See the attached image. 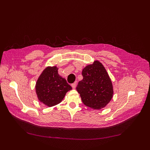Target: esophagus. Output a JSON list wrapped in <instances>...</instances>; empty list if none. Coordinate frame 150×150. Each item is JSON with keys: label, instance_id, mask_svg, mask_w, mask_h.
Wrapping results in <instances>:
<instances>
[{"label": "esophagus", "instance_id": "34e87169", "mask_svg": "<svg viewBox=\"0 0 150 150\" xmlns=\"http://www.w3.org/2000/svg\"><path fill=\"white\" fill-rule=\"evenodd\" d=\"M71 86H72V88L75 89V88H76V83H74L71 84Z\"/></svg>", "mask_w": 150, "mask_h": 150}]
</instances>
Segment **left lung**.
<instances>
[{
  "instance_id": "obj_1",
  "label": "left lung",
  "mask_w": 150,
  "mask_h": 150,
  "mask_svg": "<svg viewBox=\"0 0 150 150\" xmlns=\"http://www.w3.org/2000/svg\"><path fill=\"white\" fill-rule=\"evenodd\" d=\"M83 79L76 87L82 101L94 110L105 107L112 98L113 89L108 74L100 62L85 67L82 72Z\"/></svg>"
}]
</instances>
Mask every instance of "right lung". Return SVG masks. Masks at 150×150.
I'll list each match as a JSON object with an SVG mask.
<instances>
[{"instance_id":"obj_1","label":"right lung","mask_w":150,"mask_h":150,"mask_svg":"<svg viewBox=\"0 0 150 150\" xmlns=\"http://www.w3.org/2000/svg\"><path fill=\"white\" fill-rule=\"evenodd\" d=\"M57 70L56 66L46 67L35 85L39 100L49 107L60 103L66 93L72 89L66 80L59 75Z\"/></svg>"}]
</instances>
